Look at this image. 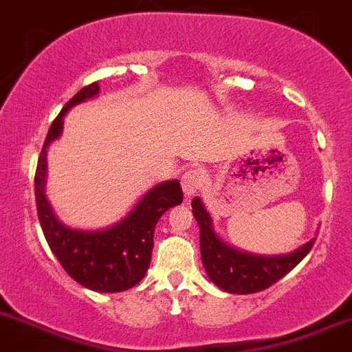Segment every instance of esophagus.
<instances>
[{"label": "esophagus", "instance_id": "obj_1", "mask_svg": "<svg viewBox=\"0 0 352 352\" xmlns=\"http://www.w3.org/2000/svg\"><path fill=\"white\" fill-rule=\"evenodd\" d=\"M203 182H204V170L197 168V166L187 168L186 172L182 173V179H180L184 194H186L187 197L192 196L197 189H201Z\"/></svg>", "mask_w": 352, "mask_h": 352}]
</instances>
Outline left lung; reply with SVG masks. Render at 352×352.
I'll return each mask as SVG.
<instances>
[{"instance_id":"1","label":"left lung","mask_w":352,"mask_h":352,"mask_svg":"<svg viewBox=\"0 0 352 352\" xmlns=\"http://www.w3.org/2000/svg\"><path fill=\"white\" fill-rule=\"evenodd\" d=\"M192 214L199 225V245L204 270L217 287L232 294H252L274 285L311 251L316 239H311L282 256H258L230 248L214 235L211 218L199 197L192 199Z\"/></svg>"}]
</instances>
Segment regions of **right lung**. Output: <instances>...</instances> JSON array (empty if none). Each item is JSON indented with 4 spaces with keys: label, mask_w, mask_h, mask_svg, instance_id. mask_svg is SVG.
I'll return each mask as SVG.
<instances>
[{
    "label": "right lung",
    "mask_w": 352,
    "mask_h": 352,
    "mask_svg": "<svg viewBox=\"0 0 352 352\" xmlns=\"http://www.w3.org/2000/svg\"><path fill=\"white\" fill-rule=\"evenodd\" d=\"M98 91V82L82 87L53 120L37 160L34 187L41 228L63 270L91 291L122 292L134 287L146 275L155 244L156 221L168 208L182 203L184 192L179 180L158 184L142 196L125 220L107 230H74L56 220L44 196L46 148L51 141L60 138L65 113L75 104L96 96Z\"/></svg>",
    "instance_id": "add662e5"
}]
</instances>
